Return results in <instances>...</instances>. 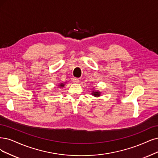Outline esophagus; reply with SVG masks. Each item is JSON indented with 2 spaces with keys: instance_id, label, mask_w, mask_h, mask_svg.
<instances>
[{
  "instance_id": "obj_1",
  "label": "esophagus",
  "mask_w": 158,
  "mask_h": 158,
  "mask_svg": "<svg viewBox=\"0 0 158 158\" xmlns=\"http://www.w3.org/2000/svg\"><path fill=\"white\" fill-rule=\"evenodd\" d=\"M73 82L75 83H79V79L78 78H73Z\"/></svg>"
}]
</instances>
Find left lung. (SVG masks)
Masks as SVG:
<instances>
[{"instance_id": "8db88e82", "label": "left lung", "mask_w": 158, "mask_h": 158, "mask_svg": "<svg viewBox=\"0 0 158 158\" xmlns=\"http://www.w3.org/2000/svg\"><path fill=\"white\" fill-rule=\"evenodd\" d=\"M92 94L94 95V96H100V92H92Z\"/></svg>"}]
</instances>
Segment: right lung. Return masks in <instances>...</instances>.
Here are the masks:
<instances>
[{"mask_svg": "<svg viewBox=\"0 0 158 158\" xmlns=\"http://www.w3.org/2000/svg\"><path fill=\"white\" fill-rule=\"evenodd\" d=\"M60 87H62V86H64V84H62V83H61V84L60 85Z\"/></svg>", "mask_w": 158, "mask_h": 158, "instance_id": "add662e5", "label": "right lung"}]
</instances>
